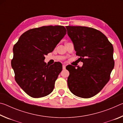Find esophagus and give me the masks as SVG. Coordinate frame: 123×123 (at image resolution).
<instances>
[{
    "instance_id": "1",
    "label": "esophagus",
    "mask_w": 123,
    "mask_h": 123,
    "mask_svg": "<svg viewBox=\"0 0 123 123\" xmlns=\"http://www.w3.org/2000/svg\"><path fill=\"white\" fill-rule=\"evenodd\" d=\"M66 64H63V65H62V68H63V69H65V68H66Z\"/></svg>"
}]
</instances>
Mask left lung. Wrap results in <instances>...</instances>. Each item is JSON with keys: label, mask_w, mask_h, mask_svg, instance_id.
<instances>
[{"label": "left lung", "mask_w": 123, "mask_h": 123, "mask_svg": "<svg viewBox=\"0 0 123 123\" xmlns=\"http://www.w3.org/2000/svg\"><path fill=\"white\" fill-rule=\"evenodd\" d=\"M68 36L74 45L82 67L67 66V83L71 92L89 98L98 94L109 82L114 68L113 45L105 35L92 28L67 26Z\"/></svg>", "instance_id": "8db88e82"}]
</instances>
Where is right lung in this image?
I'll use <instances>...</instances> for the list:
<instances>
[{"label":"right lung","instance_id":"add662e5","mask_svg":"<svg viewBox=\"0 0 123 123\" xmlns=\"http://www.w3.org/2000/svg\"><path fill=\"white\" fill-rule=\"evenodd\" d=\"M63 26H43L23 33L14 45L11 66L16 82L29 96L38 98L49 94L62 66L56 62L50 66L45 55L54 50L66 34Z\"/></svg>","mask_w":123,"mask_h":123}]
</instances>
